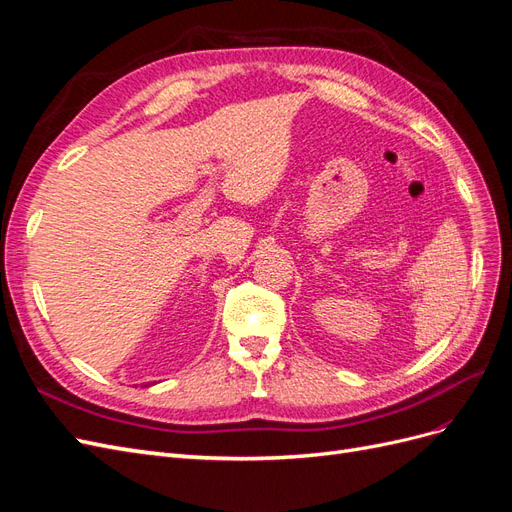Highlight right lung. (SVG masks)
Instances as JSON below:
<instances>
[{"mask_svg": "<svg viewBox=\"0 0 512 512\" xmlns=\"http://www.w3.org/2000/svg\"><path fill=\"white\" fill-rule=\"evenodd\" d=\"M147 386H149V384H147Z\"/></svg>", "mask_w": 512, "mask_h": 512, "instance_id": "1", "label": "right lung"}]
</instances>
